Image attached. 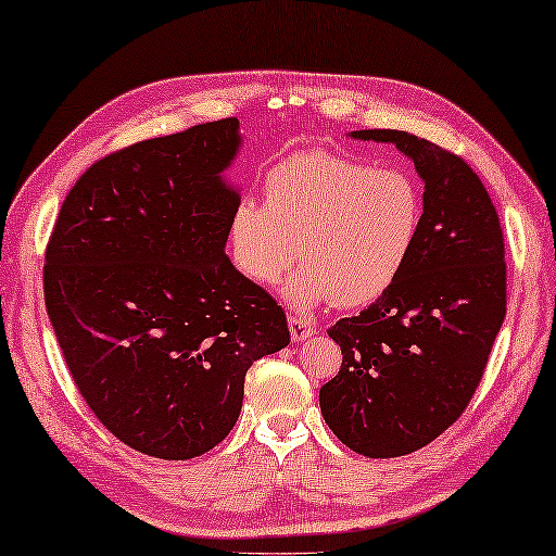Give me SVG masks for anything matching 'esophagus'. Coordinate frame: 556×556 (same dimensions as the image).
<instances>
[{
    "instance_id": "obj_1",
    "label": "esophagus",
    "mask_w": 556,
    "mask_h": 556,
    "mask_svg": "<svg viewBox=\"0 0 556 556\" xmlns=\"http://www.w3.org/2000/svg\"><path fill=\"white\" fill-rule=\"evenodd\" d=\"M288 326H290V338L294 343H304L307 338H312L316 331H319V328L309 324L307 319H302V316H290Z\"/></svg>"
}]
</instances>
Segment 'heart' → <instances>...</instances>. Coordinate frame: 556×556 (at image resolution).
I'll return each instance as SVG.
<instances>
[{
	"label": "heart",
	"instance_id": "b5f03b06",
	"mask_svg": "<svg viewBox=\"0 0 556 556\" xmlns=\"http://www.w3.org/2000/svg\"><path fill=\"white\" fill-rule=\"evenodd\" d=\"M264 201L244 199L230 215L235 266L276 286L300 256L304 266L286 288L300 312L326 300L345 309L377 302L410 262L425 218L410 173L326 149L280 157L266 173Z\"/></svg>",
	"mask_w": 556,
	"mask_h": 556
}]
</instances>
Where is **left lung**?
<instances>
[{
  "mask_svg": "<svg viewBox=\"0 0 556 556\" xmlns=\"http://www.w3.org/2000/svg\"><path fill=\"white\" fill-rule=\"evenodd\" d=\"M393 143L425 182V218L401 278L328 328L343 365L319 405L331 432L367 458L427 446L466 410L506 316L504 235L472 167L399 129L353 131Z\"/></svg>",
  "mask_w": 556,
  "mask_h": 556,
  "instance_id": "8db88e82",
  "label": "left lung"
}]
</instances>
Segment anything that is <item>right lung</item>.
Wrapping results in <instances>:
<instances>
[{"mask_svg": "<svg viewBox=\"0 0 556 556\" xmlns=\"http://www.w3.org/2000/svg\"><path fill=\"white\" fill-rule=\"evenodd\" d=\"M235 117L100 157L78 177L45 252V307L90 410L163 460L218 446L247 369L290 343L280 304L225 256L240 194Z\"/></svg>", "mask_w": 556, "mask_h": 556, "instance_id": "obj_1", "label": "right lung"}]
</instances>
